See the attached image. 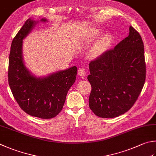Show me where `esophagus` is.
Here are the masks:
<instances>
[{
	"instance_id": "1",
	"label": "esophagus",
	"mask_w": 156,
	"mask_h": 156,
	"mask_svg": "<svg viewBox=\"0 0 156 156\" xmlns=\"http://www.w3.org/2000/svg\"><path fill=\"white\" fill-rule=\"evenodd\" d=\"M78 75L79 76H82V77H84L86 75V70L83 68H81L78 70Z\"/></svg>"
}]
</instances>
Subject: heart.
<instances>
[{
    "instance_id": "b5f03b06",
    "label": "heart",
    "mask_w": 156,
    "mask_h": 156,
    "mask_svg": "<svg viewBox=\"0 0 156 156\" xmlns=\"http://www.w3.org/2000/svg\"><path fill=\"white\" fill-rule=\"evenodd\" d=\"M100 33L98 29H91L84 36V39L87 41L92 40ZM112 37L108 33H105L100 36L93 43L90 49V55L92 57H98L107 50L111 45Z\"/></svg>"
}]
</instances>
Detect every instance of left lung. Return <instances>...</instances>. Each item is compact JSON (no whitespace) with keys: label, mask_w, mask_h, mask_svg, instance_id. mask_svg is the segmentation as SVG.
Returning a JSON list of instances; mask_svg holds the SVG:
<instances>
[{"label":"left lung","mask_w":156,"mask_h":156,"mask_svg":"<svg viewBox=\"0 0 156 156\" xmlns=\"http://www.w3.org/2000/svg\"><path fill=\"white\" fill-rule=\"evenodd\" d=\"M129 35L113 49L89 64L92 86L89 106L96 115L113 118L133 107L146 78L144 45L133 26Z\"/></svg>","instance_id":"obj_1"}]
</instances>
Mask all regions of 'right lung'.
<instances>
[{
  "instance_id": "add662e5",
  "label": "right lung",
  "mask_w": 156,
  "mask_h": 156,
  "mask_svg": "<svg viewBox=\"0 0 156 156\" xmlns=\"http://www.w3.org/2000/svg\"><path fill=\"white\" fill-rule=\"evenodd\" d=\"M37 23L30 18L26 20L13 39L8 81L15 99L24 112L41 119H51L62 109L68 91L75 81L77 68L72 66L44 77H35L29 71L23 60V39Z\"/></svg>"
}]
</instances>
